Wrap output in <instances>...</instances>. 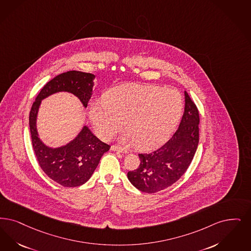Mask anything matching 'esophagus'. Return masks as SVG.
I'll list each match as a JSON object with an SVG mask.
<instances>
[{"label": "esophagus", "instance_id": "obj_1", "mask_svg": "<svg viewBox=\"0 0 251 251\" xmlns=\"http://www.w3.org/2000/svg\"><path fill=\"white\" fill-rule=\"evenodd\" d=\"M111 151H118V152H121V153H124V154L128 153V151H127V150H126V149H123V148H121V147H118V146H112V147H111Z\"/></svg>", "mask_w": 251, "mask_h": 251}]
</instances>
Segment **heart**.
I'll return each mask as SVG.
<instances>
[{
    "instance_id": "heart-1",
    "label": "heart",
    "mask_w": 251,
    "mask_h": 251,
    "mask_svg": "<svg viewBox=\"0 0 251 251\" xmlns=\"http://www.w3.org/2000/svg\"><path fill=\"white\" fill-rule=\"evenodd\" d=\"M184 100L178 90L160 86L128 84L105 92L103 100L90 106L89 117L96 133L107 139L120 130L123 139L138 150H151L167 140L180 121Z\"/></svg>"
}]
</instances>
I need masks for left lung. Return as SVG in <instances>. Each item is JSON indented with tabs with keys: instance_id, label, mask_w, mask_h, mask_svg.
Here are the masks:
<instances>
[{
	"instance_id": "left-lung-1",
	"label": "left lung",
	"mask_w": 251,
	"mask_h": 251,
	"mask_svg": "<svg viewBox=\"0 0 251 251\" xmlns=\"http://www.w3.org/2000/svg\"><path fill=\"white\" fill-rule=\"evenodd\" d=\"M185 109L178 129L170 140L151 153L139 154L140 164L127 174L139 191L154 193L178 180L189 168L199 144V112L185 91Z\"/></svg>"
}]
</instances>
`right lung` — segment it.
<instances>
[{"instance_id": "right-lung-1", "label": "right lung", "mask_w": 251, "mask_h": 251, "mask_svg": "<svg viewBox=\"0 0 251 251\" xmlns=\"http://www.w3.org/2000/svg\"><path fill=\"white\" fill-rule=\"evenodd\" d=\"M95 75L79 71H69L47 83L32 103L29 117L32 148L42 170L52 180L63 187H78L89 180L101 156L110 146L99 140L87 126L64 146H47L37 130V116L42 100L58 92H69L77 97L86 108L92 95Z\"/></svg>"}]
</instances>
